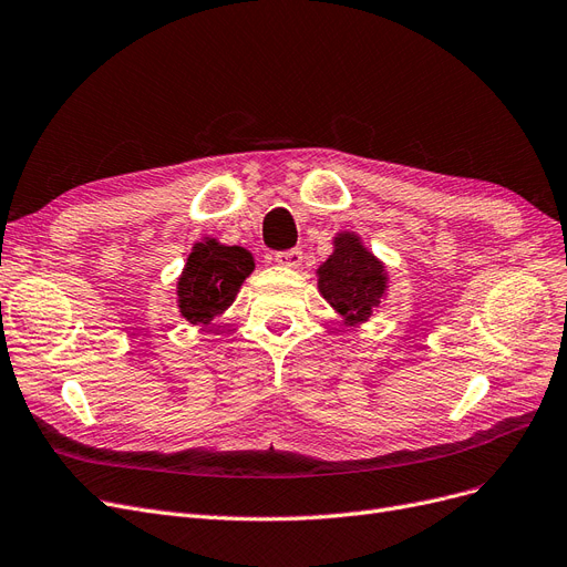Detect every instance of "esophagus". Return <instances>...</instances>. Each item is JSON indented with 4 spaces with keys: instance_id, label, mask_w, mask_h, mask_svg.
Segmentation results:
<instances>
[{
    "instance_id": "esophagus-1",
    "label": "esophagus",
    "mask_w": 567,
    "mask_h": 567,
    "mask_svg": "<svg viewBox=\"0 0 567 567\" xmlns=\"http://www.w3.org/2000/svg\"><path fill=\"white\" fill-rule=\"evenodd\" d=\"M303 261V251L301 249H285L276 251V264L285 268H299Z\"/></svg>"
}]
</instances>
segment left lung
Wrapping results in <instances>:
<instances>
[{"mask_svg":"<svg viewBox=\"0 0 567 567\" xmlns=\"http://www.w3.org/2000/svg\"><path fill=\"white\" fill-rule=\"evenodd\" d=\"M318 289L346 324H362L385 297L388 272L360 236L343 230L333 238L329 259L318 268Z\"/></svg>","mask_w":567,"mask_h":567,"instance_id":"1","label":"left lung"}]
</instances>
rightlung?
Segmentation results:
<instances>
[{
	"instance_id": "1",
	"label": "right lung",
	"mask_w": 567,
	"mask_h": 567,
	"mask_svg": "<svg viewBox=\"0 0 567 567\" xmlns=\"http://www.w3.org/2000/svg\"><path fill=\"white\" fill-rule=\"evenodd\" d=\"M255 270L247 249L215 238L196 243L177 280V306L192 324H209L236 301L240 285Z\"/></svg>"
}]
</instances>
